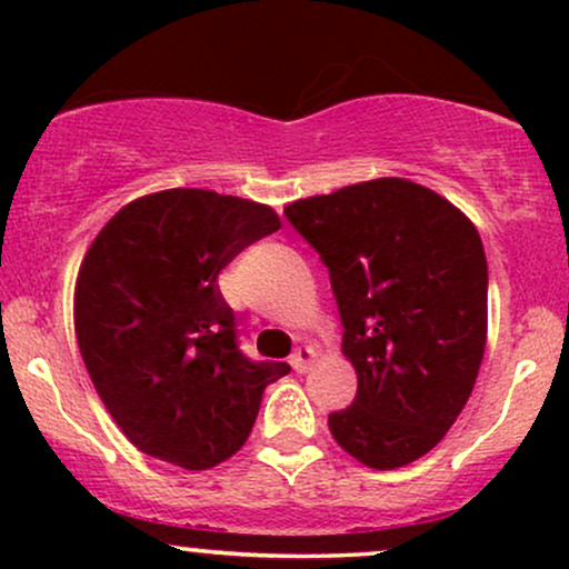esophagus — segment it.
<instances>
[{"label":"esophagus","instance_id":"1","mask_svg":"<svg viewBox=\"0 0 569 569\" xmlns=\"http://www.w3.org/2000/svg\"><path fill=\"white\" fill-rule=\"evenodd\" d=\"M316 358H318V350L312 348V345H302V348L293 350L291 367H293V371H299V375H302V371H307L312 363H316Z\"/></svg>","mask_w":569,"mask_h":569}]
</instances>
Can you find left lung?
<instances>
[{
  "instance_id": "8db88e82",
  "label": "left lung",
  "mask_w": 569,
  "mask_h": 569,
  "mask_svg": "<svg viewBox=\"0 0 569 569\" xmlns=\"http://www.w3.org/2000/svg\"><path fill=\"white\" fill-rule=\"evenodd\" d=\"M283 213L329 267L356 401L335 441L375 471L420 460L471 398L487 345V257L473 221L433 189L382 176Z\"/></svg>"
}]
</instances>
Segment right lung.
<instances>
[{
  "instance_id": "add662e5",
  "label": "right lung",
  "mask_w": 569,
  "mask_h": 569,
  "mask_svg": "<svg viewBox=\"0 0 569 569\" xmlns=\"http://www.w3.org/2000/svg\"><path fill=\"white\" fill-rule=\"evenodd\" d=\"M280 230L264 202L176 187L122 206L84 251L74 335L103 407L143 455L206 471L243 447L270 382L234 345L217 278Z\"/></svg>"
}]
</instances>
